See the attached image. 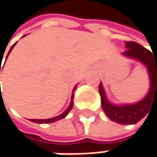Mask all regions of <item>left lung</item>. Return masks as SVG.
<instances>
[{
  "mask_svg": "<svg viewBox=\"0 0 157 157\" xmlns=\"http://www.w3.org/2000/svg\"><path fill=\"white\" fill-rule=\"evenodd\" d=\"M125 47L127 50L123 52L124 55L138 60L147 67L150 77L148 94L138 103L122 105H115L110 103L101 82L99 84V94L101 95L103 110L109 119L120 124H134L148 113L152 104H157V58H155L154 53L149 50L136 42H126Z\"/></svg>",
  "mask_w": 157,
  "mask_h": 157,
  "instance_id": "obj_1",
  "label": "left lung"
}]
</instances>
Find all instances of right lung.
Returning <instances> with one entry per match:
<instances>
[{
	"instance_id": "right-lung-1",
	"label": "right lung",
	"mask_w": 157,
	"mask_h": 157,
	"mask_svg": "<svg viewBox=\"0 0 157 157\" xmlns=\"http://www.w3.org/2000/svg\"><path fill=\"white\" fill-rule=\"evenodd\" d=\"M16 44V43L11 47L10 49V51H9V52H8V55H9V53L11 52V51L13 50V48L14 47V45ZM8 55H7V57H8ZM7 59V58H6ZM5 62H6V60H5ZM2 64V63H1ZM0 74H1V66H0ZM76 87V86H75ZM75 87L74 88V91H75ZM73 91V92H74ZM74 96H75V94H72V98H71V103H70V105H69V106H68V108L65 110L63 113H61L60 115H58V116H55V117H52V118H49V119H30V121L31 122H33V123H37V124H50V123H53V122H56V121H58V120H61V119H63V118H64L67 114H68V113L71 111V109L73 108V105H74Z\"/></svg>"
}]
</instances>
